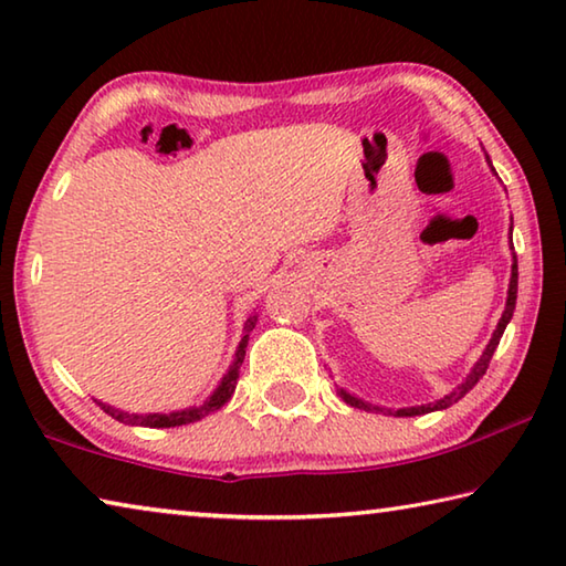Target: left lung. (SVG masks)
Listing matches in <instances>:
<instances>
[{"label": "left lung", "mask_w": 566, "mask_h": 566, "mask_svg": "<svg viewBox=\"0 0 566 566\" xmlns=\"http://www.w3.org/2000/svg\"><path fill=\"white\" fill-rule=\"evenodd\" d=\"M512 232V229H510ZM514 304H516V260H514V266H512V280H510V296H506V306H504V314H502V319H500V324H496V329H494V334H492V339H490V344H486V349H484V354L482 357H479V361L474 364V369H472V375H469L462 385H459L452 395L449 397H444V399H439L437 405H427V407H411V409H397V411H389V415H395V417H417V415H429V411H434V409H447V407H452L454 401H459L462 399L469 389H472L479 379H482L484 375H486V369H490V361H492V357H494V352H496V347H500V339H502V334H504V329H506V324H510V319H512V314H514ZM339 395L347 399V405H352V407H367L364 405V401H359V399H354V397H349L347 391H339ZM369 409V407H367ZM381 411V409H379Z\"/></svg>", "instance_id": "left-lung-1"}]
</instances>
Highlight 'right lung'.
<instances>
[{
	"label": "right lung",
	"instance_id": "add662e5",
	"mask_svg": "<svg viewBox=\"0 0 566 566\" xmlns=\"http://www.w3.org/2000/svg\"><path fill=\"white\" fill-rule=\"evenodd\" d=\"M256 324V317H249L247 324H244V332H252ZM247 337L249 334H244V339L239 342L237 347V357H234V364L232 369L227 371V377L222 379V385L217 387V391L212 397H209V401H205L202 407H191V409H185V411H171V415H129V411H122V409H114L109 405H102V401H97V405L107 411V415L112 419L122 421V424H134V427H151V429H159V427H179V424H189V421H199L207 415H212V411L222 409L229 399H232L234 389H237V379H239V367H242L244 361V352H247Z\"/></svg>",
	"mask_w": 566,
	"mask_h": 566
}]
</instances>
